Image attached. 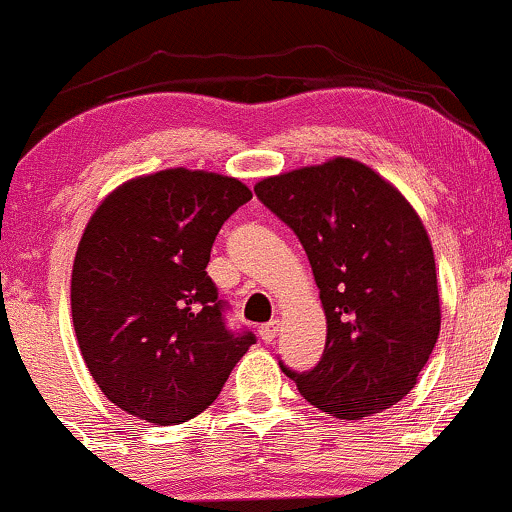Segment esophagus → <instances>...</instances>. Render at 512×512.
I'll return each instance as SVG.
<instances>
[{
    "mask_svg": "<svg viewBox=\"0 0 512 512\" xmlns=\"http://www.w3.org/2000/svg\"><path fill=\"white\" fill-rule=\"evenodd\" d=\"M276 335H278V321H269L264 323V326H260V338L264 342H274Z\"/></svg>",
    "mask_w": 512,
    "mask_h": 512,
    "instance_id": "34e87169",
    "label": "esophagus"
}]
</instances>
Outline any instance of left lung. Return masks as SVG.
Instances as JSON below:
<instances>
[{"label":"left lung","instance_id":"1","mask_svg":"<svg viewBox=\"0 0 512 512\" xmlns=\"http://www.w3.org/2000/svg\"><path fill=\"white\" fill-rule=\"evenodd\" d=\"M255 193L300 238L326 314L319 364L283 373L340 420L390 409L413 390L442 326L423 219L383 174L342 155L260 179Z\"/></svg>","mask_w":512,"mask_h":512}]
</instances>
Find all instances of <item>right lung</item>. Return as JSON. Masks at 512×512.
I'll return each mask as SVG.
<instances>
[{
	"label": "right lung",
	"mask_w": 512,
	"mask_h": 512,
	"mask_svg": "<svg viewBox=\"0 0 512 512\" xmlns=\"http://www.w3.org/2000/svg\"><path fill=\"white\" fill-rule=\"evenodd\" d=\"M250 198L236 177L170 167L122 181L84 226L70 278L77 345L129 416L191 420L255 345L226 331L205 271L222 224Z\"/></svg>",
	"instance_id": "obj_1"
}]
</instances>
